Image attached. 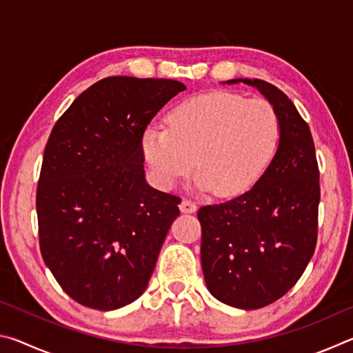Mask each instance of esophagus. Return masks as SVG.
<instances>
[{
    "mask_svg": "<svg viewBox=\"0 0 353 353\" xmlns=\"http://www.w3.org/2000/svg\"><path fill=\"white\" fill-rule=\"evenodd\" d=\"M179 207H181V212H183V213H193L198 210V204L191 199H183Z\"/></svg>",
    "mask_w": 353,
    "mask_h": 353,
    "instance_id": "34e87169",
    "label": "esophagus"
}]
</instances>
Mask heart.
I'll return each instance as SVG.
<instances>
[{
    "label": "heart",
    "mask_w": 353,
    "mask_h": 353,
    "mask_svg": "<svg viewBox=\"0 0 353 353\" xmlns=\"http://www.w3.org/2000/svg\"><path fill=\"white\" fill-rule=\"evenodd\" d=\"M168 126L143 134V152L157 182L172 187L194 166L201 188L234 196L265 172L280 141V119L265 99L234 92L194 94L172 107ZM195 160H192V157Z\"/></svg>",
    "instance_id": "heart-1"
}]
</instances>
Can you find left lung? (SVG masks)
Segmentation results:
<instances>
[{"label":"left lung","mask_w":353,"mask_h":353,"mask_svg":"<svg viewBox=\"0 0 353 353\" xmlns=\"http://www.w3.org/2000/svg\"><path fill=\"white\" fill-rule=\"evenodd\" d=\"M243 82L259 88L277 112V152L252 188L202 205L198 219L208 291L230 307L255 310L286 294L312 260L321 187L313 137L292 101L266 81Z\"/></svg>","instance_id":"1"}]
</instances>
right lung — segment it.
Wrapping results in <instances>:
<instances>
[{
  "mask_svg": "<svg viewBox=\"0 0 353 353\" xmlns=\"http://www.w3.org/2000/svg\"><path fill=\"white\" fill-rule=\"evenodd\" d=\"M182 90L172 79L105 77L51 130L35 196L40 252L83 307L117 310L146 290L181 198L146 183L143 134Z\"/></svg>",
  "mask_w": 353,
  "mask_h": 353,
  "instance_id": "right-lung-1",
  "label": "right lung"
}]
</instances>
